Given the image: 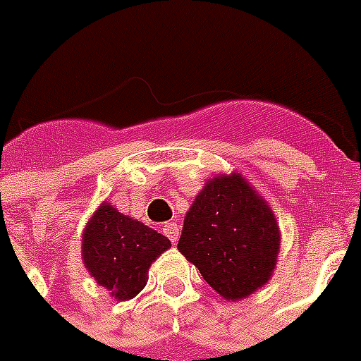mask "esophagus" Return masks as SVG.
Instances as JSON below:
<instances>
[{
	"mask_svg": "<svg viewBox=\"0 0 361 361\" xmlns=\"http://www.w3.org/2000/svg\"><path fill=\"white\" fill-rule=\"evenodd\" d=\"M162 231H164V235L169 236L172 244H176V242H178V238H180V225L166 224L164 227H162Z\"/></svg>",
	"mask_w": 361,
	"mask_h": 361,
	"instance_id": "esophagus-1",
	"label": "esophagus"
}]
</instances>
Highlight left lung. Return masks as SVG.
<instances>
[{
  "mask_svg": "<svg viewBox=\"0 0 361 361\" xmlns=\"http://www.w3.org/2000/svg\"><path fill=\"white\" fill-rule=\"evenodd\" d=\"M178 250L219 295L238 301L272 276L280 229L271 206L240 174H219L192 200Z\"/></svg>",
  "mask_w": 361,
  "mask_h": 361,
  "instance_id": "obj_1",
  "label": "left lung"
}]
</instances>
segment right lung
<instances>
[{
    "label": "right lung",
    "mask_w": 361,
    "mask_h": 361,
    "mask_svg": "<svg viewBox=\"0 0 361 361\" xmlns=\"http://www.w3.org/2000/svg\"><path fill=\"white\" fill-rule=\"evenodd\" d=\"M169 247L166 236L102 202L85 227L81 255L96 284L126 301L144 290L151 263Z\"/></svg>",
    "instance_id": "right-lung-1"
}]
</instances>
